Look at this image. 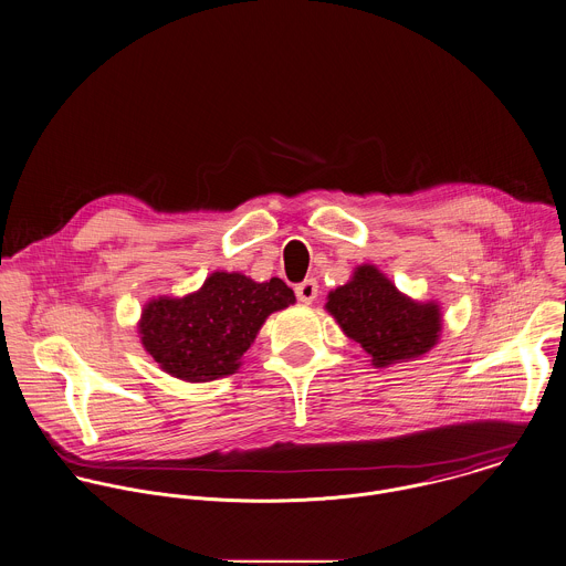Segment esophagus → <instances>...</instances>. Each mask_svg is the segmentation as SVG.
Returning <instances> with one entry per match:
<instances>
[{
	"mask_svg": "<svg viewBox=\"0 0 566 566\" xmlns=\"http://www.w3.org/2000/svg\"><path fill=\"white\" fill-rule=\"evenodd\" d=\"M295 293H297V300H300V302H304V304H313V302H315V297H317V293H319V286H317V282H315V280H306V282L297 284Z\"/></svg>",
	"mask_w": 566,
	"mask_h": 566,
	"instance_id": "1",
	"label": "esophagus"
}]
</instances>
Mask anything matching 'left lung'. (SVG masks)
<instances>
[{
  "label": "left lung",
  "instance_id": "1",
  "mask_svg": "<svg viewBox=\"0 0 566 566\" xmlns=\"http://www.w3.org/2000/svg\"><path fill=\"white\" fill-rule=\"evenodd\" d=\"M324 308L375 368L423 357L443 331L439 302L412 300L375 264H359L346 284L328 293Z\"/></svg>",
  "mask_w": 566,
  "mask_h": 566
}]
</instances>
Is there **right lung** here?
<instances>
[{
	"mask_svg": "<svg viewBox=\"0 0 566 566\" xmlns=\"http://www.w3.org/2000/svg\"><path fill=\"white\" fill-rule=\"evenodd\" d=\"M291 304L295 293L280 277L255 282L238 271H213L193 293L151 297L136 328L163 373L205 384L233 375L266 317Z\"/></svg>",
	"mask_w": 566,
	"mask_h": 566,
	"instance_id": "1",
	"label": "right lung"
}]
</instances>
